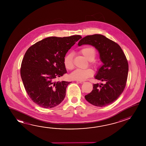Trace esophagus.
Here are the masks:
<instances>
[{"instance_id": "1", "label": "esophagus", "mask_w": 146, "mask_h": 146, "mask_svg": "<svg viewBox=\"0 0 146 146\" xmlns=\"http://www.w3.org/2000/svg\"><path fill=\"white\" fill-rule=\"evenodd\" d=\"M76 81L78 83H79V84H83V83L84 82V81H81V80H76Z\"/></svg>"}]
</instances>
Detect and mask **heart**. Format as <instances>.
<instances>
[{
  "label": "heart",
  "mask_w": 146,
  "mask_h": 146,
  "mask_svg": "<svg viewBox=\"0 0 146 146\" xmlns=\"http://www.w3.org/2000/svg\"><path fill=\"white\" fill-rule=\"evenodd\" d=\"M80 52L89 61H92L96 56V51L94 48L91 47H84L80 50ZM63 62L65 68L67 70H72L74 68L72 53H68L65 55L63 60ZM92 65H95V64L92 63ZM93 74V71L91 69H76L70 74V77L73 80L82 81L92 76Z\"/></svg>",
  "instance_id": "b5f03b06"
}]
</instances>
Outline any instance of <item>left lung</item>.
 Returning <instances> with one entry per match:
<instances>
[{"label": "left lung", "instance_id": "8db88e82", "mask_svg": "<svg viewBox=\"0 0 146 146\" xmlns=\"http://www.w3.org/2000/svg\"><path fill=\"white\" fill-rule=\"evenodd\" d=\"M90 45L98 50L103 65L95 78L106 84H93V90L85 96L93 105L103 107L115 102L124 90L128 73V64L124 53L117 43L102 35L87 36L78 43L79 46Z\"/></svg>", "mask_w": 146, "mask_h": 146}]
</instances>
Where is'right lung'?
<instances>
[{
	"label": "right lung",
	"instance_id": "1",
	"mask_svg": "<svg viewBox=\"0 0 146 146\" xmlns=\"http://www.w3.org/2000/svg\"><path fill=\"white\" fill-rule=\"evenodd\" d=\"M81 36H51L38 41L27 50L22 60L20 74L29 97L38 106L52 108L60 104L71 82H55L67 73L63 60L68 50Z\"/></svg>",
	"mask_w": 146,
	"mask_h": 146
}]
</instances>
